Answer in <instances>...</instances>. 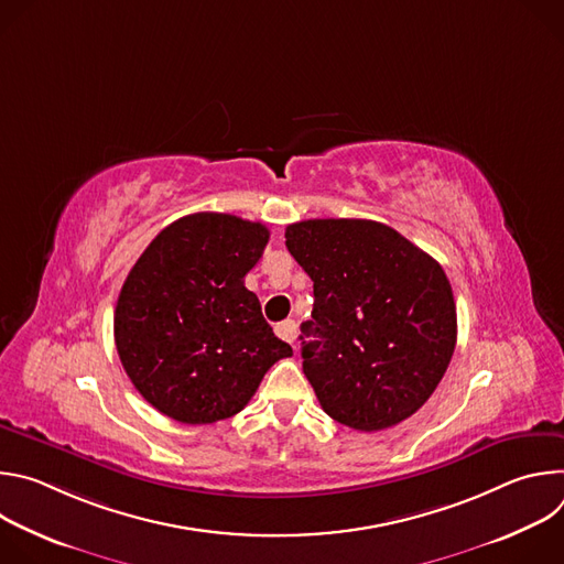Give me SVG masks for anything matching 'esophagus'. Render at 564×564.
<instances>
[{
  "label": "esophagus",
  "instance_id": "34e87169",
  "mask_svg": "<svg viewBox=\"0 0 564 564\" xmlns=\"http://www.w3.org/2000/svg\"><path fill=\"white\" fill-rule=\"evenodd\" d=\"M276 335H279L283 341L294 344V339H296V324H294V321H292V318L281 321V324L276 326Z\"/></svg>",
  "mask_w": 564,
  "mask_h": 564
}]
</instances>
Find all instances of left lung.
<instances>
[{"mask_svg": "<svg viewBox=\"0 0 564 564\" xmlns=\"http://www.w3.org/2000/svg\"><path fill=\"white\" fill-rule=\"evenodd\" d=\"M285 246L314 283L312 321L301 333L316 339L301 341V357L321 409L361 433L417 413L457 341L442 265L392 227L364 218L288 225Z\"/></svg>", "mask_w": 564, "mask_h": 564, "instance_id": "left-lung-1", "label": "left lung"}]
</instances>
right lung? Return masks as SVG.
Wrapping results in <instances>:
<instances>
[{
  "instance_id": "obj_1",
  "label": "right lung",
  "mask_w": 564,
  "mask_h": 564,
  "mask_svg": "<svg viewBox=\"0 0 564 564\" xmlns=\"http://www.w3.org/2000/svg\"><path fill=\"white\" fill-rule=\"evenodd\" d=\"M268 238L261 223L189 214L160 231L131 268L113 314L116 348L155 411L183 424L227 420L292 355L243 283Z\"/></svg>"
}]
</instances>
